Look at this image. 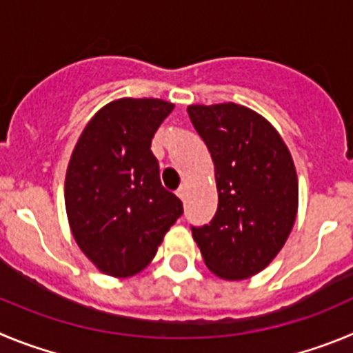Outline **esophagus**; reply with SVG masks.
<instances>
[{
	"instance_id": "34e87169",
	"label": "esophagus",
	"mask_w": 353,
	"mask_h": 353,
	"mask_svg": "<svg viewBox=\"0 0 353 353\" xmlns=\"http://www.w3.org/2000/svg\"><path fill=\"white\" fill-rule=\"evenodd\" d=\"M176 193H177V196H179L181 200H184V199H186V186H181V188L177 190Z\"/></svg>"
}]
</instances>
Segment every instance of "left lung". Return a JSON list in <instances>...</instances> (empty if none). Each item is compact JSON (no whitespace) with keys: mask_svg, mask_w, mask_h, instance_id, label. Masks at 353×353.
I'll return each mask as SVG.
<instances>
[{"mask_svg":"<svg viewBox=\"0 0 353 353\" xmlns=\"http://www.w3.org/2000/svg\"><path fill=\"white\" fill-rule=\"evenodd\" d=\"M214 161L218 211L192 227L209 271L244 279L272 262L290 236L299 186L294 160L268 119L237 103L190 105Z\"/></svg>","mask_w":353,"mask_h":353,"instance_id":"1","label":"left lung"}]
</instances>
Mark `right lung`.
<instances>
[{
	"label": "right lung",
	"mask_w": 353,
	"mask_h": 353,
	"mask_svg": "<svg viewBox=\"0 0 353 353\" xmlns=\"http://www.w3.org/2000/svg\"><path fill=\"white\" fill-rule=\"evenodd\" d=\"M174 109L158 98H121L98 110L75 144L65 179L70 228L88 259L109 276L137 274L183 214L161 186L151 151Z\"/></svg>",
	"instance_id": "add662e5"
}]
</instances>
